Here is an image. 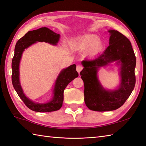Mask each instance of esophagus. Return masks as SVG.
Instances as JSON below:
<instances>
[{
    "instance_id": "obj_1",
    "label": "esophagus",
    "mask_w": 146,
    "mask_h": 146,
    "mask_svg": "<svg viewBox=\"0 0 146 146\" xmlns=\"http://www.w3.org/2000/svg\"><path fill=\"white\" fill-rule=\"evenodd\" d=\"M82 68H83V67L81 66V65H77V67H76V70L77 71V72L79 73L80 72H81V71L82 69Z\"/></svg>"
}]
</instances>
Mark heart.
Wrapping results in <instances>:
<instances>
[{
    "label": "heart",
    "instance_id": "b5f03b06",
    "mask_svg": "<svg viewBox=\"0 0 146 146\" xmlns=\"http://www.w3.org/2000/svg\"><path fill=\"white\" fill-rule=\"evenodd\" d=\"M72 48L75 50L82 51L90 49L91 53H96L102 49L103 44L96 36H89L74 42Z\"/></svg>",
    "mask_w": 146,
    "mask_h": 146
}]
</instances>
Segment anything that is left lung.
I'll return each instance as SVG.
<instances>
[{
	"mask_svg": "<svg viewBox=\"0 0 146 146\" xmlns=\"http://www.w3.org/2000/svg\"><path fill=\"white\" fill-rule=\"evenodd\" d=\"M109 44L105 52L93 59L85 58L80 72L84 84V102L91 110L108 111L122 106L135 84L136 58L129 40L117 30L111 29ZM115 62L120 66V85L115 90H106L98 79L101 67Z\"/></svg>",
	"mask_w": 146,
	"mask_h": 146,
	"instance_id": "1",
	"label": "left lung"
}]
</instances>
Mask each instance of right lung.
I'll return each instance as SVG.
<instances>
[{
    "mask_svg": "<svg viewBox=\"0 0 146 146\" xmlns=\"http://www.w3.org/2000/svg\"><path fill=\"white\" fill-rule=\"evenodd\" d=\"M60 37L59 34L56 33L48 28L43 27L28 31L17 41L15 46L14 55L12 60V82L16 93L28 108L34 111L50 112L60 109L64 101V90L69 82L79 76L75 64L71 65L66 69L62 70L55 81L52 99L45 103L35 102L26 97L24 93L19 79V64L23 52L36 42L44 41L53 45H56Z\"/></svg>",
    "mask_w": 146,
    "mask_h": 146,
    "instance_id": "right-lung-1",
    "label": "right lung"
}]
</instances>
